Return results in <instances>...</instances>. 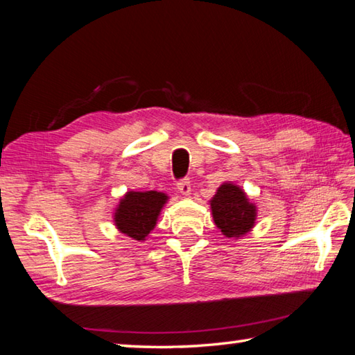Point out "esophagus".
Instances as JSON below:
<instances>
[{
  "label": "esophagus",
  "instance_id": "34e87169",
  "mask_svg": "<svg viewBox=\"0 0 355 355\" xmlns=\"http://www.w3.org/2000/svg\"><path fill=\"white\" fill-rule=\"evenodd\" d=\"M176 187H178L179 193H182V194H190V191H191V182H190V179H188V178L179 179Z\"/></svg>",
  "mask_w": 355,
  "mask_h": 355
}]
</instances>
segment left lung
I'll list each match as a JSON object with an SVG mask.
<instances>
[{
  "instance_id": "8db88e82",
  "label": "left lung",
  "mask_w": 355,
  "mask_h": 355,
  "mask_svg": "<svg viewBox=\"0 0 355 355\" xmlns=\"http://www.w3.org/2000/svg\"><path fill=\"white\" fill-rule=\"evenodd\" d=\"M212 217L226 237L246 234L255 223V207L237 185L223 184L211 200Z\"/></svg>"
}]
</instances>
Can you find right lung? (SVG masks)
I'll list each match as a JSON object with an SVG mask.
<instances>
[{
    "label": "right lung",
    "instance_id": "obj_1",
    "mask_svg": "<svg viewBox=\"0 0 355 355\" xmlns=\"http://www.w3.org/2000/svg\"><path fill=\"white\" fill-rule=\"evenodd\" d=\"M167 196L157 191H129L115 212V225L133 240H144L156 225Z\"/></svg>",
    "mask_w": 355,
    "mask_h": 355
}]
</instances>
